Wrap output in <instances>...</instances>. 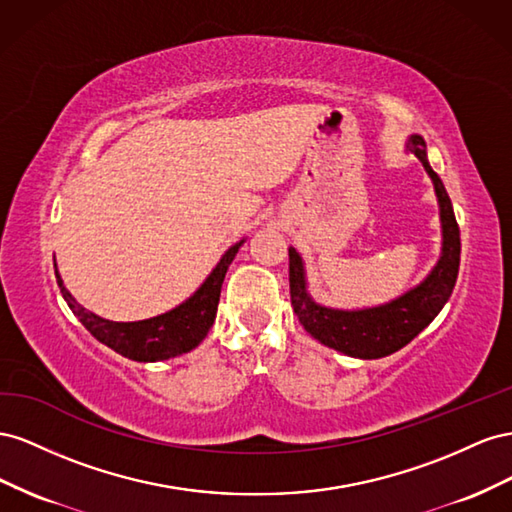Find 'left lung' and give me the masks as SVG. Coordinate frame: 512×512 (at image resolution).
I'll return each mask as SVG.
<instances>
[{
    "label": "left lung",
    "instance_id": "obj_1",
    "mask_svg": "<svg viewBox=\"0 0 512 512\" xmlns=\"http://www.w3.org/2000/svg\"><path fill=\"white\" fill-rule=\"evenodd\" d=\"M407 150L418 156L422 167L429 173L437 203H440L442 255L425 281L397 300L373 306V309H330V306L317 304L306 291L304 261L296 248L289 246V294L300 324L321 345L354 358L373 360L399 352L437 317L457 283L461 238L450 197L440 175L429 165L425 139L412 135L407 141Z\"/></svg>",
    "mask_w": 512,
    "mask_h": 512
}]
</instances>
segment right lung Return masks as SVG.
<instances>
[{
    "label": "right lung",
    "instance_id": "right-lung-1",
    "mask_svg": "<svg viewBox=\"0 0 512 512\" xmlns=\"http://www.w3.org/2000/svg\"><path fill=\"white\" fill-rule=\"evenodd\" d=\"M242 242L244 240L236 242L229 251H225L216 268L191 298L184 300L180 306H175L169 313L141 321H109L85 311L64 287L60 272L55 270V276L70 311L90 330L92 337L111 347L113 352L122 354L124 358L137 362H156L191 352V349H195L206 339V334L214 324L227 268L231 266Z\"/></svg>",
    "mask_w": 512,
    "mask_h": 512
}]
</instances>
